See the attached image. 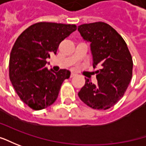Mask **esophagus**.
Returning <instances> with one entry per match:
<instances>
[{"mask_svg":"<svg viewBox=\"0 0 146 146\" xmlns=\"http://www.w3.org/2000/svg\"><path fill=\"white\" fill-rule=\"evenodd\" d=\"M74 76H76V74L74 73H71V74H70V78H73Z\"/></svg>","mask_w":146,"mask_h":146,"instance_id":"34e87169","label":"esophagus"}]
</instances>
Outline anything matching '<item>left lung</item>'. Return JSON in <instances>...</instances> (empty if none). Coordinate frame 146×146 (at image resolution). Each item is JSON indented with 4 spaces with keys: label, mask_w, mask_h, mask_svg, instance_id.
<instances>
[{
    "label": "left lung",
    "mask_w": 146,
    "mask_h": 146,
    "mask_svg": "<svg viewBox=\"0 0 146 146\" xmlns=\"http://www.w3.org/2000/svg\"><path fill=\"white\" fill-rule=\"evenodd\" d=\"M78 31L90 42L93 66H101L95 72L98 84L86 78L78 96L90 108L109 109L123 97L132 79V56L122 36L108 23L82 24L78 27Z\"/></svg>",
    "instance_id": "8db88e82"
}]
</instances>
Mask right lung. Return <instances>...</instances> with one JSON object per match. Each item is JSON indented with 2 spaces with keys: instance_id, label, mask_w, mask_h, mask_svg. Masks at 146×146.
Returning <instances> with one entry per match:
<instances>
[{
  "instance_id": "1",
  "label": "right lung",
  "mask_w": 146,
  "mask_h": 146,
  "mask_svg": "<svg viewBox=\"0 0 146 146\" xmlns=\"http://www.w3.org/2000/svg\"><path fill=\"white\" fill-rule=\"evenodd\" d=\"M77 30L73 24L40 22L26 29L10 52L9 74L16 93L33 110L47 108L58 97L60 86L70 77L67 69L54 73L46 67L60 43Z\"/></svg>"
}]
</instances>
